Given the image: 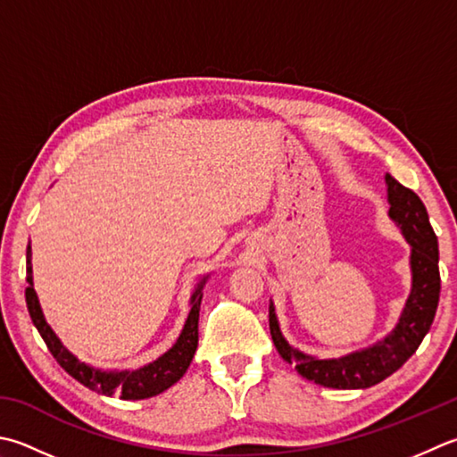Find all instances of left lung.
Returning a JSON list of instances; mask_svg holds the SVG:
<instances>
[{"label": "left lung", "mask_w": 457, "mask_h": 457, "mask_svg": "<svg viewBox=\"0 0 457 457\" xmlns=\"http://www.w3.org/2000/svg\"><path fill=\"white\" fill-rule=\"evenodd\" d=\"M386 186L390 204L388 216L392 221H396L402 236L412 247V253H410L412 289L392 333L377 345L341 356V359H317V356L297 351L285 341L273 303L270 305V328L277 353L283 356V361L295 364V370L303 378L320 386L354 390L370 388L382 382L416 353L434 323L437 301H440L437 237L430 226L426 205L418 198V194L402 186L390 174H386Z\"/></svg>", "instance_id": "8db88e82"}]
</instances>
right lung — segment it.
<instances>
[{
	"label": "right lung",
	"instance_id": "obj_1",
	"mask_svg": "<svg viewBox=\"0 0 457 457\" xmlns=\"http://www.w3.org/2000/svg\"><path fill=\"white\" fill-rule=\"evenodd\" d=\"M31 247L27 245V289H25V301L27 309L33 325L37 327L39 335L43 337L45 345L55 356V361L65 369L71 377L79 380L83 386L91 388L98 395L112 396L119 395L122 400H145L160 395V392L168 390L172 384L180 380L187 366H190L195 348H198V319H200V303L204 297V283L208 277L198 283L192 299H190V315L186 319V325L182 328L180 337H178L176 345L164 353L160 359L142 366L138 370H122V372H106L101 369H93L85 362H80L75 354H71L59 337L53 333V328L47 325V320L43 317V311L39 305L37 293L33 289V275H31Z\"/></svg>",
	"mask_w": 457,
	"mask_h": 457
}]
</instances>
